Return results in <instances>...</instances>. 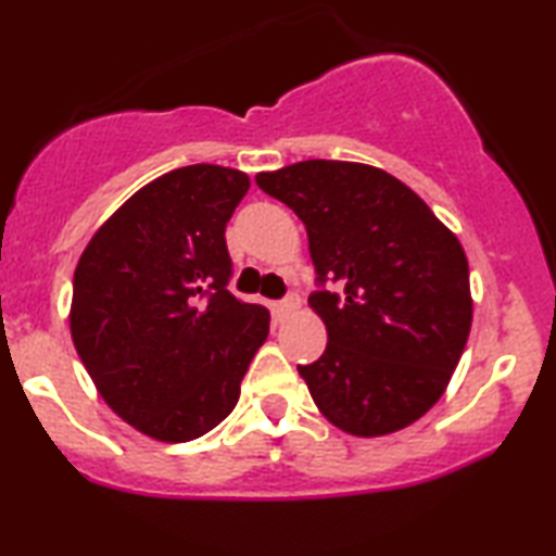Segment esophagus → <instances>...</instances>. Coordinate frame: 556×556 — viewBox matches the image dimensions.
Here are the masks:
<instances>
[{
	"mask_svg": "<svg viewBox=\"0 0 556 556\" xmlns=\"http://www.w3.org/2000/svg\"><path fill=\"white\" fill-rule=\"evenodd\" d=\"M299 308H301V299H299V295H295V293H291L286 301L278 303V314H280V318L293 316Z\"/></svg>",
	"mask_w": 556,
	"mask_h": 556,
	"instance_id": "34e87169",
	"label": "esophagus"
}]
</instances>
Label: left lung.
<instances>
[{"label": "left lung", "mask_w": 556, "mask_h": 556, "mask_svg": "<svg viewBox=\"0 0 556 556\" xmlns=\"http://www.w3.org/2000/svg\"><path fill=\"white\" fill-rule=\"evenodd\" d=\"M255 181L306 225L318 283L344 288L308 299L329 333L321 359L299 367L316 407L356 438L420 420L443 397L473 321L460 240L377 166L308 159Z\"/></svg>", "instance_id": "left-lung-1"}]
</instances>
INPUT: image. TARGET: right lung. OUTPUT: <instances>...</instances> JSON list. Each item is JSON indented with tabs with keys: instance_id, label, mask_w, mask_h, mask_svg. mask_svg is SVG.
I'll use <instances>...</instances> for the list:
<instances>
[{
	"instance_id": "right-lung-1",
	"label": "right lung",
	"mask_w": 556,
	"mask_h": 556,
	"mask_svg": "<svg viewBox=\"0 0 556 556\" xmlns=\"http://www.w3.org/2000/svg\"><path fill=\"white\" fill-rule=\"evenodd\" d=\"M248 189L230 166L162 174L98 227L75 268V352L105 405L162 443L217 428L268 339V308L227 291L225 227Z\"/></svg>"
}]
</instances>
